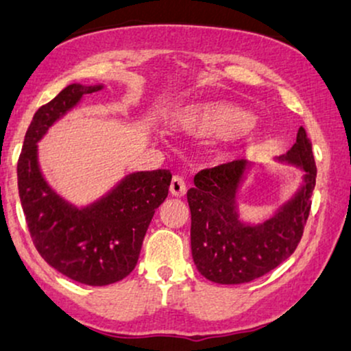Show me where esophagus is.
<instances>
[{
  "instance_id": "esophagus-1",
  "label": "esophagus",
  "mask_w": 351,
  "mask_h": 351,
  "mask_svg": "<svg viewBox=\"0 0 351 351\" xmlns=\"http://www.w3.org/2000/svg\"><path fill=\"white\" fill-rule=\"evenodd\" d=\"M169 190H171V193L174 197H184L185 192H187V185H185V180L182 177L174 176L171 180V187H169Z\"/></svg>"
}]
</instances>
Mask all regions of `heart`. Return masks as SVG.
Instances as JSON below:
<instances>
[{
    "instance_id": "heart-1",
    "label": "heart",
    "mask_w": 351,
    "mask_h": 351,
    "mask_svg": "<svg viewBox=\"0 0 351 351\" xmlns=\"http://www.w3.org/2000/svg\"><path fill=\"white\" fill-rule=\"evenodd\" d=\"M177 125L189 135L223 136L231 145L257 135V122L244 109L229 102L190 106L177 117Z\"/></svg>"
}]
</instances>
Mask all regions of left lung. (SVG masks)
I'll return each instance as SVG.
<instances>
[{
  "mask_svg": "<svg viewBox=\"0 0 351 351\" xmlns=\"http://www.w3.org/2000/svg\"><path fill=\"white\" fill-rule=\"evenodd\" d=\"M276 161L302 171L300 189L261 223L239 215V190L252 162L239 159L200 171L195 187L187 192L192 215L190 242L198 271L219 285H241L261 278L295 252L311 211L315 185V161L306 130H298L296 143Z\"/></svg>",
  "mask_w": 351,
  "mask_h": 351,
  "instance_id": "8db88e82",
  "label": "left lung"
}]
</instances>
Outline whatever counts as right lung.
I'll use <instances>...</instances> for the list:
<instances>
[{
    "label": "right lung",
    "mask_w": 351,
    "mask_h": 351,
    "mask_svg": "<svg viewBox=\"0 0 351 351\" xmlns=\"http://www.w3.org/2000/svg\"><path fill=\"white\" fill-rule=\"evenodd\" d=\"M101 89L104 84L75 83L42 106L29 125L17 162L21 205L34 245L50 267L89 287H106L132 274L172 179L166 169L132 172L86 206L73 205L50 187L38 164L37 143L83 96Z\"/></svg>",
    "instance_id": "add662e5"
}]
</instances>
